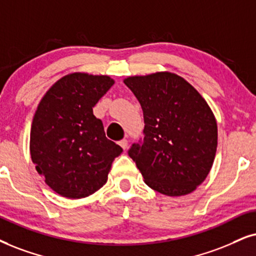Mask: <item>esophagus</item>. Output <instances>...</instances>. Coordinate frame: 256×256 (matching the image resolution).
Here are the masks:
<instances>
[{
    "mask_svg": "<svg viewBox=\"0 0 256 256\" xmlns=\"http://www.w3.org/2000/svg\"><path fill=\"white\" fill-rule=\"evenodd\" d=\"M119 145H120L124 150H126V148H128V139H122V140L119 142Z\"/></svg>",
    "mask_w": 256,
    "mask_h": 256,
    "instance_id": "obj_1",
    "label": "esophagus"
}]
</instances>
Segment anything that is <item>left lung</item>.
Listing matches in <instances>:
<instances>
[{
    "label": "left lung",
    "instance_id": "1",
    "mask_svg": "<svg viewBox=\"0 0 256 256\" xmlns=\"http://www.w3.org/2000/svg\"><path fill=\"white\" fill-rule=\"evenodd\" d=\"M144 113V140L128 150L151 189L184 196L204 182L218 148L212 108L186 79L156 72L124 79Z\"/></svg>",
    "mask_w": 256,
    "mask_h": 256
}]
</instances>
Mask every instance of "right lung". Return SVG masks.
<instances>
[{"instance_id":"obj_1","label":"right lung","mask_w":256,"mask_h":256,"mask_svg":"<svg viewBox=\"0 0 256 256\" xmlns=\"http://www.w3.org/2000/svg\"><path fill=\"white\" fill-rule=\"evenodd\" d=\"M114 80L70 73L42 96L30 128V157L53 192L82 198L108 182L112 162L122 148L106 138L93 108Z\"/></svg>"}]
</instances>
